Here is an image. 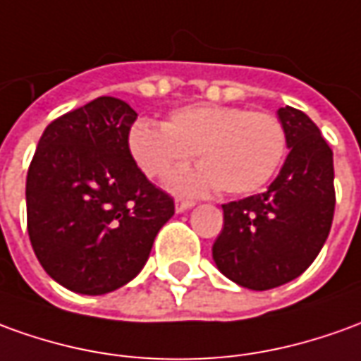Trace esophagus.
<instances>
[{"label": "esophagus", "mask_w": 361, "mask_h": 361, "mask_svg": "<svg viewBox=\"0 0 361 361\" xmlns=\"http://www.w3.org/2000/svg\"><path fill=\"white\" fill-rule=\"evenodd\" d=\"M192 206H195V202H192V200H188V198H183V196H178V198L175 200L176 212H185V210L192 208Z\"/></svg>", "instance_id": "1"}]
</instances>
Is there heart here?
<instances>
[{
  "label": "heart",
  "instance_id": "obj_1",
  "mask_svg": "<svg viewBox=\"0 0 361 361\" xmlns=\"http://www.w3.org/2000/svg\"><path fill=\"white\" fill-rule=\"evenodd\" d=\"M287 129L267 111L235 106L195 104L175 109L165 126L139 121L129 131V149L151 178H166L190 157L202 166L186 173L176 186L228 195H250L265 186L287 155Z\"/></svg>",
  "mask_w": 361,
  "mask_h": 361
}]
</instances>
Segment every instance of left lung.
<instances>
[{"label":"left lung","instance_id":"obj_1","mask_svg":"<svg viewBox=\"0 0 361 361\" xmlns=\"http://www.w3.org/2000/svg\"><path fill=\"white\" fill-rule=\"evenodd\" d=\"M289 155L265 192L222 204L212 245L218 269L245 289L267 290L305 273L326 242L336 192L332 149L297 108L279 109Z\"/></svg>","mask_w":361,"mask_h":361}]
</instances>
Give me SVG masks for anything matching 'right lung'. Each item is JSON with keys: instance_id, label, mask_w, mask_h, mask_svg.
Segmentation results:
<instances>
[{"instance_id": "add662e5", "label": "right lung", "mask_w": 361, "mask_h": 361, "mask_svg": "<svg viewBox=\"0 0 361 361\" xmlns=\"http://www.w3.org/2000/svg\"><path fill=\"white\" fill-rule=\"evenodd\" d=\"M137 114L102 96L51 121L27 173V230L43 269L62 287L106 295L143 269L175 200L129 151Z\"/></svg>"}]
</instances>
